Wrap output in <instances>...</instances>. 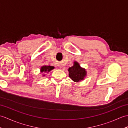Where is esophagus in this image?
I'll return each mask as SVG.
<instances>
[{
	"label": "esophagus",
	"instance_id": "obj_1",
	"mask_svg": "<svg viewBox=\"0 0 128 128\" xmlns=\"http://www.w3.org/2000/svg\"><path fill=\"white\" fill-rule=\"evenodd\" d=\"M58 66L59 68H61V65H60V64H58Z\"/></svg>",
	"mask_w": 128,
	"mask_h": 128
}]
</instances>
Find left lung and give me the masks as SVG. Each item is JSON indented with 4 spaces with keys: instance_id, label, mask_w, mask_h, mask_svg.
Listing matches in <instances>:
<instances>
[{
    "instance_id": "left-lung-1",
    "label": "left lung",
    "mask_w": 128,
    "mask_h": 128,
    "mask_svg": "<svg viewBox=\"0 0 128 128\" xmlns=\"http://www.w3.org/2000/svg\"><path fill=\"white\" fill-rule=\"evenodd\" d=\"M69 77L75 82H78L84 79L86 75V72L81 68L78 62H75L74 66L68 69Z\"/></svg>"
}]
</instances>
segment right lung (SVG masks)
I'll return each instance as SVG.
<instances>
[{
	"instance_id": "1",
	"label": "right lung",
	"mask_w": 128,
	"mask_h": 128,
	"mask_svg": "<svg viewBox=\"0 0 128 128\" xmlns=\"http://www.w3.org/2000/svg\"><path fill=\"white\" fill-rule=\"evenodd\" d=\"M54 69L53 66H43L40 69V72H49L50 70Z\"/></svg>"
}]
</instances>
